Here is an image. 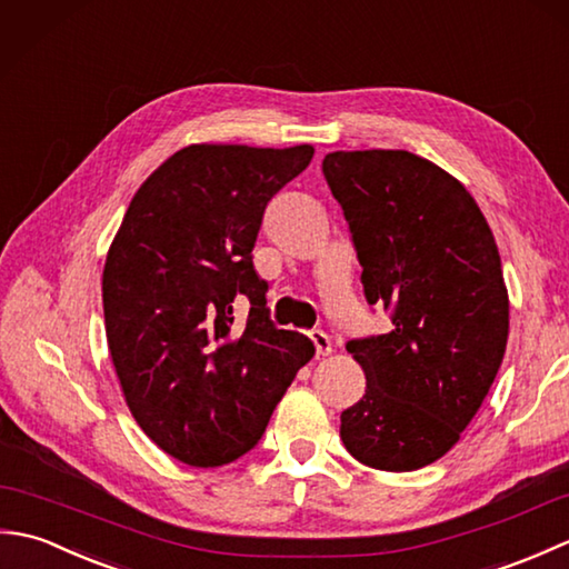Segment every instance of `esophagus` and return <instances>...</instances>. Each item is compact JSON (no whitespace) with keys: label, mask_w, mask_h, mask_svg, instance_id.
<instances>
[{"label":"esophagus","mask_w":569,"mask_h":569,"mask_svg":"<svg viewBox=\"0 0 569 569\" xmlns=\"http://www.w3.org/2000/svg\"><path fill=\"white\" fill-rule=\"evenodd\" d=\"M310 340H312V345H316V352H318V357H328V355L332 352V342H330L328 332H322V330H312V332H310Z\"/></svg>","instance_id":"obj_1"}]
</instances>
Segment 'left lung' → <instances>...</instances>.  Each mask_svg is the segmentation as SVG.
<instances>
[{
    "instance_id": "8db88e82",
    "label": "left lung",
    "mask_w": 569,
    "mask_h": 569,
    "mask_svg": "<svg viewBox=\"0 0 569 569\" xmlns=\"http://www.w3.org/2000/svg\"><path fill=\"white\" fill-rule=\"evenodd\" d=\"M361 263L367 303L393 330L347 342L367 377L340 438L361 465L413 471L452 450L485 401L509 340V291L479 204L410 151L322 161Z\"/></svg>"
}]
</instances>
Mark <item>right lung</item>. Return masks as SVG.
<instances>
[{
  "label": "right lung",
  "mask_w": 569,
  "mask_h": 569,
  "mask_svg": "<svg viewBox=\"0 0 569 569\" xmlns=\"http://www.w3.org/2000/svg\"><path fill=\"white\" fill-rule=\"evenodd\" d=\"M316 149L192 143L131 198L102 273L107 345L139 428L190 467L234 462L316 355L278 330L251 249L263 210ZM250 300L244 323L233 298Z\"/></svg>",
  "instance_id": "1"
}]
</instances>
